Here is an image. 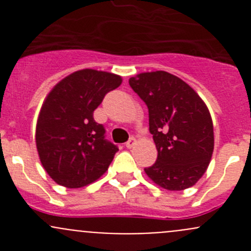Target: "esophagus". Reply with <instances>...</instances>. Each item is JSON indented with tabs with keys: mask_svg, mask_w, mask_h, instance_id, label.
<instances>
[{
	"mask_svg": "<svg viewBox=\"0 0 251 251\" xmlns=\"http://www.w3.org/2000/svg\"><path fill=\"white\" fill-rule=\"evenodd\" d=\"M135 144H136V140H135V138H133V137H131L130 140L126 142V148L131 149L133 146H135Z\"/></svg>",
	"mask_w": 251,
	"mask_h": 251,
	"instance_id": "obj_1",
	"label": "esophagus"
}]
</instances>
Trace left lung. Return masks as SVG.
<instances>
[{"label":"left lung","mask_w":251,"mask_h":251,"mask_svg":"<svg viewBox=\"0 0 251 251\" xmlns=\"http://www.w3.org/2000/svg\"><path fill=\"white\" fill-rule=\"evenodd\" d=\"M128 83L148 107L158 151L155 164L144 173L168 191L194 186L214 151V126L204 100L188 83L163 70L141 73Z\"/></svg>","instance_id":"obj_1"}]
</instances>
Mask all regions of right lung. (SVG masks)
I'll use <instances>...</instances> for the list:
<instances>
[{
	"mask_svg": "<svg viewBox=\"0 0 251 251\" xmlns=\"http://www.w3.org/2000/svg\"><path fill=\"white\" fill-rule=\"evenodd\" d=\"M121 82L113 73L82 69L60 80L47 95L35 140L40 161L55 183L81 188L108 170L119 149L104 140L105 130L93 111Z\"/></svg>",
	"mask_w": 251,
	"mask_h": 251,
	"instance_id": "obj_1",
	"label": "right lung"
}]
</instances>
